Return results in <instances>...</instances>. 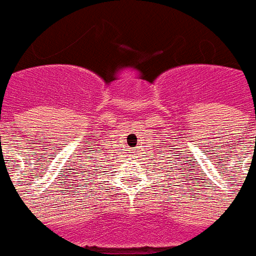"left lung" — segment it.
<instances>
[{"label":"left lung","instance_id":"8db88e82","mask_svg":"<svg viewBox=\"0 0 256 256\" xmlns=\"http://www.w3.org/2000/svg\"><path fill=\"white\" fill-rule=\"evenodd\" d=\"M161 170H162V166H161Z\"/></svg>","mask_w":256,"mask_h":256}]
</instances>
